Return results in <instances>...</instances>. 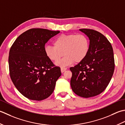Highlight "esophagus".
<instances>
[{
    "instance_id": "34e87169",
    "label": "esophagus",
    "mask_w": 125,
    "mask_h": 125,
    "mask_svg": "<svg viewBox=\"0 0 125 125\" xmlns=\"http://www.w3.org/2000/svg\"><path fill=\"white\" fill-rule=\"evenodd\" d=\"M66 70H67V68L66 67H62L61 68V72H62V73L65 72V71H66Z\"/></svg>"
}]
</instances>
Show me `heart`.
<instances>
[{
	"mask_svg": "<svg viewBox=\"0 0 125 125\" xmlns=\"http://www.w3.org/2000/svg\"><path fill=\"white\" fill-rule=\"evenodd\" d=\"M53 47L47 46L45 48V55L53 62H57L63 55L65 57L57 63L61 67L72 64L73 62L80 63L88 54L90 43L85 35L70 33L60 35L54 40Z\"/></svg>",
	"mask_w": 125,
	"mask_h": 125,
	"instance_id": "obj_1",
	"label": "heart"
}]
</instances>
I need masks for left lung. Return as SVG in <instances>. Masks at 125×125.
Segmentation results:
<instances>
[{
	"label": "left lung",
	"mask_w": 125,
	"mask_h": 125,
	"mask_svg": "<svg viewBox=\"0 0 125 125\" xmlns=\"http://www.w3.org/2000/svg\"><path fill=\"white\" fill-rule=\"evenodd\" d=\"M89 38L90 49L83 62L71 67V86L76 94L87 98L106 88L112 77L115 63L113 50L108 39L96 31L80 29Z\"/></svg>",
	"instance_id": "1"
}]
</instances>
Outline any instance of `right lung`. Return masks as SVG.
I'll return each instance as SVG.
<instances>
[{
  "label": "right lung",
  "mask_w": 125,
  "mask_h": 125,
  "mask_svg": "<svg viewBox=\"0 0 125 125\" xmlns=\"http://www.w3.org/2000/svg\"><path fill=\"white\" fill-rule=\"evenodd\" d=\"M44 29H31L20 34L10 48V75L19 92L32 100L41 101L52 94L61 75L45 53V45L59 33Z\"/></svg>",
  "instance_id": "right-lung-1"
}]
</instances>
